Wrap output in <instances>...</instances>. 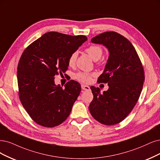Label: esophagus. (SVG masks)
<instances>
[{"label": "esophagus", "instance_id": "34e87169", "mask_svg": "<svg viewBox=\"0 0 160 160\" xmlns=\"http://www.w3.org/2000/svg\"><path fill=\"white\" fill-rule=\"evenodd\" d=\"M81 88H82V90H86V91H88V90H90V87H89V86H86V85H84V84H82V85H81Z\"/></svg>", "mask_w": 160, "mask_h": 160}]
</instances>
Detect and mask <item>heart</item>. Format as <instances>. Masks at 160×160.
Here are the masks:
<instances>
[{
  "label": "heart",
  "mask_w": 160,
  "mask_h": 160,
  "mask_svg": "<svg viewBox=\"0 0 160 160\" xmlns=\"http://www.w3.org/2000/svg\"><path fill=\"white\" fill-rule=\"evenodd\" d=\"M86 52L93 61H98L102 57L103 54V50L101 47L98 45H91L87 47L86 49ZM77 58V52L74 51L68 57V63L69 66H73L74 65ZM93 76V74L88 73L85 72H79L74 75V78L83 83H88L91 81L92 77Z\"/></svg>",
  "instance_id": "heart-1"
}]
</instances>
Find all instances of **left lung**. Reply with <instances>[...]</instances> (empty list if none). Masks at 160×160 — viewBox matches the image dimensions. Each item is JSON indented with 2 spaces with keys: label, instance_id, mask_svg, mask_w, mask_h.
Listing matches in <instances>:
<instances>
[{
  "label": "left lung",
  "instance_id": "8db88e82",
  "mask_svg": "<svg viewBox=\"0 0 160 160\" xmlns=\"http://www.w3.org/2000/svg\"><path fill=\"white\" fill-rule=\"evenodd\" d=\"M102 44L109 56L98 83H108L109 89L100 92L91 86L93 99L89 106L92 117L105 125H113L124 120L137 103L145 79L144 68L132 44L115 32H106L92 39Z\"/></svg>",
  "mask_w": 160,
  "mask_h": 160
}]
</instances>
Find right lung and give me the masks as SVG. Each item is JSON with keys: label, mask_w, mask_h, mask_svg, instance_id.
I'll list each match as a JSON object with an SVG mask.
<instances>
[{"label": "right lung", "mask_w": 160, "mask_h": 160, "mask_svg": "<svg viewBox=\"0 0 160 160\" xmlns=\"http://www.w3.org/2000/svg\"><path fill=\"white\" fill-rule=\"evenodd\" d=\"M86 40L85 35L51 32L23 52L17 68L19 98L38 125L54 127L69 116L80 93V84L70 80L62 88L55 84V76L66 72L68 57Z\"/></svg>", "instance_id": "add662e5"}]
</instances>
